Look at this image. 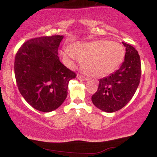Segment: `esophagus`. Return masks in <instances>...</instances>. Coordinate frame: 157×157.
Masks as SVG:
<instances>
[{
	"mask_svg": "<svg viewBox=\"0 0 157 157\" xmlns=\"http://www.w3.org/2000/svg\"><path fill=\"white\" fill-rule=\"evenodd\" d=\"M77 79H79V80H82V81H86V80H88V78H87V77H86L82 76V75H77Z\"/></svg>",
	"mask_w": 157,
	"mask_h": 157,
	"instance_id": "esophagus-1",
	"label": "esophagus"
}]
</instances>
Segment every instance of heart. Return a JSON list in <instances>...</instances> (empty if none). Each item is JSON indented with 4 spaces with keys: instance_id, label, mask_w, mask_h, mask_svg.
<instances>
[{
    "instance_id": "obj_1",
    "label": "heart",
    "mask_w": 157,
    "mask_h": 157,
    "mask_svg": "<svg viewBox=\"0 0 157 157\" xmlns=\"http://www.w3.org/2000/svg\"><path fill=\"white\" fill-rule=\"evenodd\" d=\"M125 48L118 43L99 40L91 43L75 44L64 57L83 60L82 65L91 76L102 77L113 72L125 57Z\"/></svg>"
}]
</instances>
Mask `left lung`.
Returning <instances> with one entry per match:
<instances>
[{
  "label": "left lung",
  "mask_w": 157,
  "mask_h": 157,
  "mask_svg": "<svg viewBox=\"0 0 157 157\" xmlns=\"http://www.w3.org/2000/svg\"><path fill=\"white\" fill-rule=\"evenodd\" d=\"M125 47V60L120 68L99 81L97 91L91 97L99 109L112 113L122 109L131 100L141 77V61L138 52L131 45Z\"/></svg>",
  "instance_id": "obj_1"
}]
</instances>
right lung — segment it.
Listing matches in <instances>:
<instances>
[{
    "label": "right lung",
    "mask_w": 157,
    "mask_h": 157,
    "mask_svg": "<svg viewBox=\"0 0 157 157\" xmlns=\"http://www.w3.org/2000/svg\"><path fill=\"white\" fill-rule=\"evenodd\" d=\"M63 35L29 40L15 55V75L17 88L34 109L50 112L62 105L68 94V82L76 74L58 57Z\"/></svg>",
    "instance_id": "add662e5"
}]
</instances>
